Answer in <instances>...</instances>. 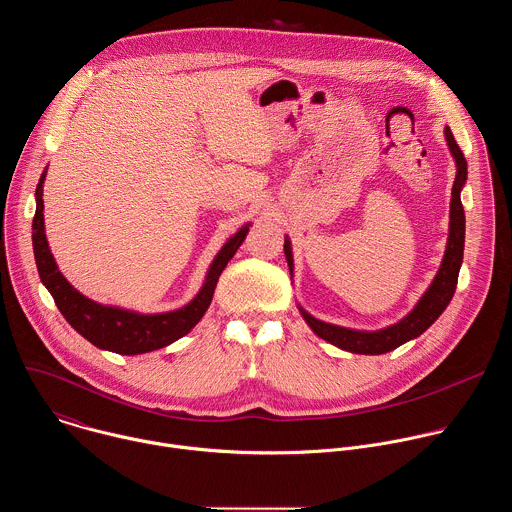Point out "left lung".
<instances>
[{
    "instance_id": "obj_1",
    "label": "left lung",
    "mask_w": 512,
    "mask_h": 512,
    "mask_svg": "<svg viewBox=\"0 0 512 512\" xmlns=\"http://www.w3.org/2000/svg\"><path fill=\"white\" fill-rule=\"evenodd\" d=\"M446 141L450 154L456 162V180L452 186V200H450V233H448V243H446V253L442 259L440 269H437L433 281L425 289V294L419 298V302L413 306V310L403 316L397 324H391L381 330H354V328H344L336 324L322 322L308 314L300 304L298 310L306 324L312 328L316 336L322 340L352 352V354H385L395 350L397 346L421 336L437 318L442 316V312L448 308V304L454 298L456 283H458V273L462 267L464 259V237H466V216H464V206L460 192L468 180V164L466 158L460 150V145L456 143L450 127L444 129ZM289 275L294 277V253H291V241L285 237L283 243Z\"/></svg>"
}]
</instances>
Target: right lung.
Wrapping results in <instances>:
<instances>
[{
	"mask_svg": "<svg viewBox=\"0 0 512 512\" xmlns=\"http://www.w3.org/2000/svg\"><path fill=\"white\" fill-rule=\"evenodd\" d=\"M46 170L42 172L36 186V214L32 221V245L34 259L42 283L54 298L56 308L66 318V322L75 328L83 338L95 344L101 350L115 354H143L158 348H164L178 338L186 336L204 316L212 302V294L218 277H221L227 263L233 259L241 243L245 241L251 223L243 225L212 259L204 283L198 294L182 308L160 314H141L135 310H125L119 306H105L89 300L79 289L72 287L66 277L60 273L54 255L50 253L46 231H44V180Z\"/></svg>",
	"mask_w": 512,
	"mask_h": 512,
	"instance_id": "1",
	"label": "right lung"
}]
</instances>
